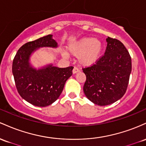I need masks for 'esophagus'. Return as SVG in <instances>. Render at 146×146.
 <instances>
[{
    "instance_id": "34e87169",
    "label": "esophagus",
    "mask_w": 146,
    "mask_h": 146,
    "mask_svg": "<svg viewBox=\"0 0 146 146\" xmlns=\"http://www.w3.org/2000/svg\"><path fill=\"white\" fill-rule=\"evenodd\" d=\"M79 72V70H78V69L76 68V67H74V69H73V70H72V73L74 74H76L77 72Z\"/></svg>"
}]
</instances>
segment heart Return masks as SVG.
<instances>
[{
  "mask_svg": "<svg viewBox=\"0 0 146 146\" xmlns=\"http://www.w3.org/2000/svg\"><path fill=\"white\" fill-rule=\"evenodd\" d=\"M69 53L78 57V63L82 66L90 67L96 64L101 57L103 50L102 42L93 37H83L68 45ZM62 56L68 58L69 54L63 52Z\"/></svg>",
  "mask_w": 146,
  "mask_h": 146,
  "instance_id": "obj_1",
  "label": "heart"
}]
</instances>
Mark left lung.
I'll return each instance as SVG.
<instances>
[{"label": "left lung", "instance_id": "left-lung-1", "mask_svg": "<svg viewBox=\"0 0 146 146\" xmlns=\"http://www.w3.org/2000/svg\"><path fill=\"white\" fill-rule=\"evenodd\" d=\"M106 52L96 64L83 68L86 81L83 92L98 106L112 104L125 94L132 71L129 52L119 40L108 37Z\"/></svg>", "mask_w": 146, "mask_h": 146}]
</instances>
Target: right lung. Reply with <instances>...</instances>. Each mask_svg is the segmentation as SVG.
<instances>
[{"mask_svg":"<svg viewBox=\"0 0 146 146\" xmlns=\"http://www.w3.org/2000/svg\"><path fill=\"white\" fill-rule=\"evenodd\" d=\"M49 34L24 44L18 50L12 64L16 87L23 99L38 107H46L59 97L67 80L72 75L73 67L60 68L52 63L40 68L31 64L30 57L41 47L56 48L58 43Z\"/></svg>","mask_w":146,"mask_h":146,"instance_id":"obj_1","label":"right lung"}]
</instances>
